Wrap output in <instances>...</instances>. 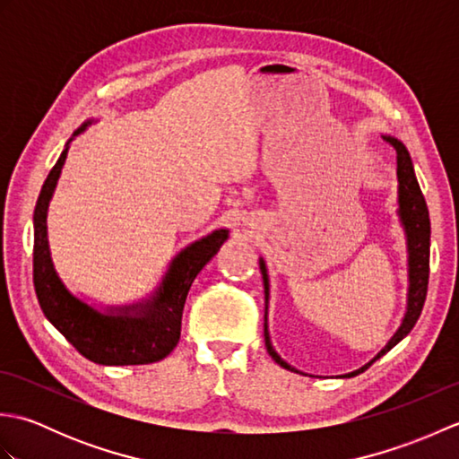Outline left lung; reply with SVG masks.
<instances>
[{
    "mask_svg": "<svg viewBox=\"0 0 459 459\" xmlns=\"http://www.w3.org/2000/svg\"><path fill=\"white\" fill-rule=\"evenodd\" d=\"M383 138L393 145L396 150V179H398V221H401V227L404 230L406 238V272H408V290H406V309L401 325L394 331V335L388 339V343L378 351V353L368 360L367 365L353 370V373L343 375L345 378L355 377L363 373L370 365L375 363L377 359L388 353L398 341H403L408 333H411L412 327L416 325L418 317L422 314L426 291H428V276H430V214H428V207L424 201V195L420 191V185H418L414 165L411 160V153H408L406 145L393 138V135H383ZM260 272H262V281H264V298H266V311H264V341L270 357L276 360L280 367H284L291 373L304 375L296 367H291L288 360L278 355V351L272 345L270 339V329H268V304H270V278H268V268L266 260L260 256Z\"/></svg>",
    "mask_w": 459,
    "mask_h": 459,
    "instance_id": "obj_1",
    "label": "left lung"
}]
</instances>
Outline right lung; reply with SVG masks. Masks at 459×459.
<instances>
[{"mask_svg": "<svg viewBox=\"0 0 459 459\" xmlns=\"http://www.w3.org/2000/svg\"><path fill=\"white\" fill-rule=\"evenodd\" d=\"M96 120H86L65 143L61 158L47 175L33 212V284L45 317L82 357L99 365H148L168 357L181 335V316L193 280L229 238V229L181 248L152 294L126 306L89 304L58 276L48 247L47 214L61 178L68 148Z\"/></svg>", "mask_w": 459, "mask_h": 459, "instance_id": "add662e5", "label": "right lung"}]
</instances>
